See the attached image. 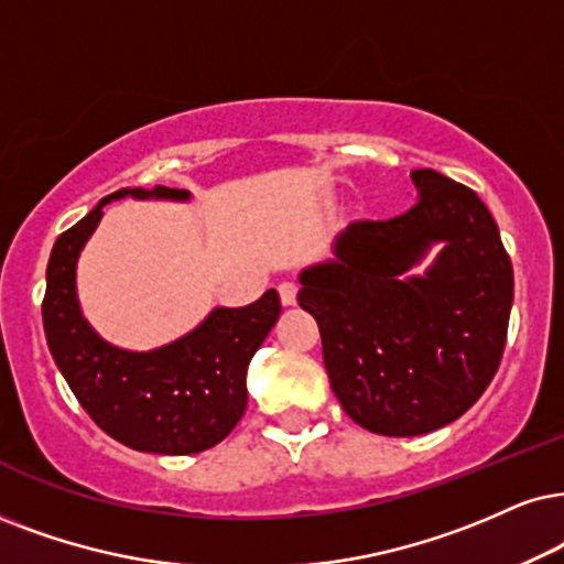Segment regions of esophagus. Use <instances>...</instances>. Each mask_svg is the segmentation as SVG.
Segmentation results:
<instances>
[{"label":"esophagus","mask_w":564,"mask_h":564,"mask_svg":"<svg viewBox=\"0 0 564 564\" xmlns=\"http://www.w3.org/2000/svg\"><path fill=\"white\" fill-rule=\"evenodd\" d=\"M278 294H281L283 306H294V304H296L299 286H296V283H291V281H283L281 286H278Z\"/></svg>","instance_id":"esophagus-1"}]
</instances>
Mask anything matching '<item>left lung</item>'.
I'll return each instance as SVG.
<instances>
[{"label":"left lung","mask_w":564,"mask_h":564,"mask_svg":"<svg viewBox=\"0 0 564 564\" xmlns=\"http://www.w3.org/2000/svg\"><path fill=\"white\" fill-rule=\"evenodd\" d=\"M416 205L356 220L333 260L299 273V306L317 319L335 398L356 424L416 437L455 422L500 367L512 265L474 189L432 169L411 171ZM432 246L422 276L408 270Z\"/></svg>","instance_id":"1"}]
</instances>
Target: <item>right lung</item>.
<instances>
[{
  "label": "right lung",
  "mask_w": 564,
  "mask_h": 564,
  "mask_svg": "<svg viewBox=\"0 0 564 564\" xmlns=\"http://www.w3.org/2000/svg\"><path fill=\"white\" fill-rule=\"evenodd\" d=\"M174 199L187 189H119L54 241L46 268L44 330L56 367L101 430L140 453L192 455L218 445L247 409V367L281 315L270 289L247 306H216L174 344L127 351L104 340L77 302V258L111 199Z\"/></svg>",
  "instance_id": "obj_1"
}]
</instances>
